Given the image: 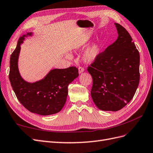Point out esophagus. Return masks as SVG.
Wrapping results in <instances>:
<instances>
[{
  "label": "esophagus",
  "instance_id": "34e87169",
  "mask_svg": "<svg viewBox=\"0 0 153 153\" xmlns=\"http://www.w3.org/2000/svg\"><path fill=\"white\" fill-rule=\"evenodd\" d=\"M84 71H85V69L84 68H82L81 66L78 68V72H79V73H81L82 72H84Z\"/></svg>",
  "mask_w": 153,
  "mask_h": 153
}]
</instances>
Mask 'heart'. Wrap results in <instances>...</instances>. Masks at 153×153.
Masks as SVG:
<instances>
[{"label": "heart", "mask_w": 153, "mask_h": 153, "mask_svg": "<svg viewBox=\"0 0 153 153\" xmlns=\"http://www.w3.org/2000/svg\"><path fill=\"white\" fill-rule=\"evenodd\" d=\"M102 44V42L101 41H97L96 43L92 44L89 48H88L84 55V61L87 62H91L95 61L100 53ZM67 57L71 58V55L69 54L67 55Z\"/></svg>", "instance_id": "obj_1"}]
</instances>
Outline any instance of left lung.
<instances>
[{
  "instance_id": "left-lung-1",
  "label": "left lung",
  "mask_w": 153,
  "mask_h": 153,
  "mask_svg": "<svg viewBox=\"0 0 153 153\" xmlns=\"http://www.w3.org/2000/svg\"><path fill=\"white\" fill-rule=\"evenodd\" d=\"M118 38L88 66L92 78L91 91L97 107L117 111L133 98L140 81V54L129 32L115 24Z\"/></svg>"
}]
</instances>
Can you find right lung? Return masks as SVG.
Instances as JSON below:
<instances>
[{
  "label": "right lung",
  "instance_id": "add662e5",
  "mask_svg": "<svg viewBox=\"0 0 153 153\" xmlns=\"http://www.w3.org/2000/svg\"><path fill=\"white\" fill-rule=\"evenodd\" d=\"M27 35H31L28 33ZM25 36L19 38L15 50L10 57L9 78L17 99L30 112L42 115L56 114L63 108L68 96V86L78 76L75 66L55 69L44 79L33 84L22 79L18 69L20 44Z\"/></svg>",
  "mask_w": 153,
  "mask_h": 153
}]
</instances>
